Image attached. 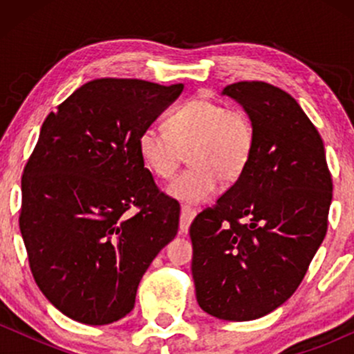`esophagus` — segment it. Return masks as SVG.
<instances>
[{
  "instance_id": "34e87169",
  "label": "esophagus",
  "mask_w": 354,
  "mask_h": 354,
  "mask_svg": "<svg viewBox=\"0 0 354 354\" xmlns=\"http://www.w3.org/2000/svg\"><path fill=\"white\" fill-rule=\"evenodd\" d=\"M196 216V209H193L191 206H181V216H180V231L181 233H188L191 221Z\"/></svg>"
}]
</instances>
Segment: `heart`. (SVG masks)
Segmentation results:
<instances>
[{
	"instance_id": "b5f03b06",
	"label": "heart",
	"mask_w": 354,
	"mask_h": 354,
	"mask_svg": "<svg viewBox=\"0 0 354 354\" xmlns=\"http://www.w3.org/2000/svg\"><path fill=\"white\" fill-rule=\"evenodd\" d=\"M163 126L165 129L153 124L141 129L138 153L160 180L174 176L186 153L191 166L168 188L183 203L209 200L219 181L236 183L253 158L254 126L239 108L200 96L173 108Z\"/></svg>"
}]
</instances>
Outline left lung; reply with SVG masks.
<instances>
[{
    "instance_id": "left-lung-1",
    "label": "left lung",
    "mask_w": 354,
    "mask_h": 354,
    "mask_svg": "<svg viewBox=\"0 0 354 354\" xmlns=\"http://www.w3.org/2000/svg\"><path fill=\"white\" fill-rule=\"evenodd\" d=\"M254 126L250 166L191 223L196 299L219 319L274 311L303 281L333 198L323 140L293 96L265 81L223 89Z\"/></svg>"
}]
</instances>
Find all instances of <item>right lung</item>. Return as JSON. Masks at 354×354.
I'll list each match as a JSON object with an SVG mask.
<instances>
[{"instance_id":"add662e5","label":"right lung","mask_w":354,"mask_h":354,"mask_svg":"<svg viewBox=\"0 0 354 354\" xmlns=\"http://www.w3.org/2000/svg\"><path fill=\"white\" fill-rule=\"evenodd\" d=\"M183 88L93 80L44 120L23 171L19 230L36 284L68 318L100 326L128 315L176 236L180 205L145 168L138 136Z\"/></svg>"}]
</instances>
